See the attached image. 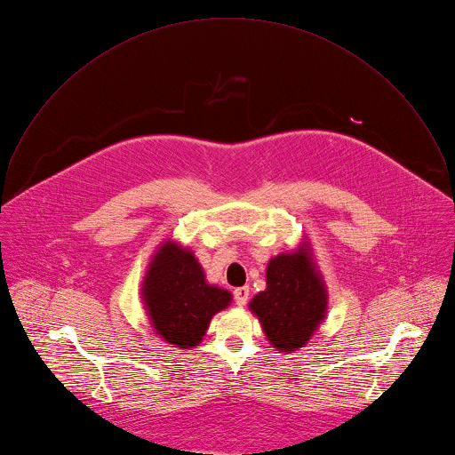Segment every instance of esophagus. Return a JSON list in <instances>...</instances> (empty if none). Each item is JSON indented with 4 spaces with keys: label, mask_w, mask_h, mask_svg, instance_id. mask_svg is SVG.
I'll return each instance as SVG.
<instances>
[{
    "label": "esophagus",
    "mask_w": 455,
    "mask_h": 455,
    "mask_svg": "<svg viewBox=\"0 0 455 455\" xmlns=\"http://www.w3.org/2000/svg\"><path fill=\"white\" fill-rule=\"evenodd\" d=\"M235 300L238 306H245L249 300V286H242L235 290Z\"/></svg>",
    "instance_id": "34e87169"
}]
</instances>
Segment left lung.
<instances>
[{
    "label": "left lung",
    "mask_w": 455,
    "mask_h": 455,
    "mask_svg": "<svg viewBox=\"0 0 455 455\" xmlns=\"http://www.w3.org/2000/svg\"><path fill=\"white\" fill-rule=\"evenodd\" d=\"M265 279L267 288L251 299L249 309L275 350H300L325 322L329 307L327 286L307 238L272 256Z\"/></svg>",
    "instance_id": "obj_1"
}]
</instances>
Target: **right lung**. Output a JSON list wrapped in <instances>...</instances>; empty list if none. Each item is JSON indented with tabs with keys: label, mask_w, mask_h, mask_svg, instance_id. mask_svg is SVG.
<instances>
[{
	"label": "right lung",
	"mask_w": 455,
	"mask_h": 455,
	"mask_svg": "<svg viewBox=\"0 0 455 455\" xmlns=\"http://www.w3.org/2000/svg\"><path fill=\"white\" fill-rule=\"evenodd\" d=\"M140 299L153 331L178 348L197 347L212 318L233 302L231 291L210 284L192 249L174 238H165L151 256Z\"/></svg>",
	"instance_id": "add662e5"
}]
</instances>
